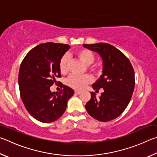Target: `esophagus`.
I'll return each mask as SVG.
<instances>
[{
  "instance_id": "1",
  "label": "esophagus",
  "mask_w": 157,
  "mask_h": 157,
  "mask_svg": "<svg viewBox=\"0 0 157 157\" xmlns=\"http://www.w3.org/2000/svg\"><path fill=\"white\" fill-rule=\"evenodd\" d=\"M75 94L76 95H79V94H81V92L79 91H75Z\"/></svg>"
}]
</instances>
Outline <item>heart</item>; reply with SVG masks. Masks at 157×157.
I'll list each match as a JSON object with an SVG mask.
<instances>
[{
    "label": "heart",
    "mask_w": 157,
    "mask_h": 157,
    "mask_svg": "<svg viewBox=\"0 0 157 157\" xmlns=\"http://www.w3.org/2000/svg\"><path fill=\"white\" fill-rule=\"evenodd\" d=\"M75 56L78 59L83 62L84 64L90 65L89 66V70L92 72L98 73L101 71V65L100 63H95L91 65V63L94 62L95 59V55L94 52L89 49L82 48L76 50L75 52ZM59 70L61 73L64 75L68 71V58L66 56H63L59 62ZM93 81L92 78L90 75H85L82 76H78L75 75H72L69 77L67 84L69 86L75 90H82L84 89L86 85L91 83Z\"/></svg>",
    "instance_id": "b5f03b06"
}]
</instances>
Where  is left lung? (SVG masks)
<instances>
[{
	"label": "left lung",
	"mask_w": 157,
	"mask_h": 157,
	"mask_svg": "<svg viewBox=\"0 0 157 157\" xmlns=\"http://www.w3.org/2000/svg\"><path fill=\"white\" fill-rule=\"evenodd\" d=\"M83 46L98 52L102 58V74L92 87L95 92L104 89L99 98H96L95 92H91V99L85 108L98 121H111L120 116L130 102L135 86L134 68L125 55L109 44H84Z\"/></svg>",
	"instance_id": "left-lung-1"
}]
</instances>
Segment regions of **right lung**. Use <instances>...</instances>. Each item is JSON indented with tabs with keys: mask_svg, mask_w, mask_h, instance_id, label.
Wrapping results in <instances>:
<instances>
[{
	"mask_svg": "<svg viewBox=\"0 0 157 157\" xmlns=\"http://www.w3.org/2000/svg\"><path fill=\"white\" fill-rule=\"evenodd\" d=\"M68 44L48 42L39 44L26 55L18 73L21 98L26 109L36 120L51 123L63 115L74 94L66 85L59 93L50 87L60 78L59 62L70 49Z\"/></svg>",
	"mask_w": 157,
	"mask_h": 157,
	"instance_id": "obj_1",
	"label": "right lung"
}]
</instances>
